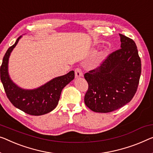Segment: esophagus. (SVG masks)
<instances>
[{"label": "esophagus", "instance_id": "34e87169", "mask_svg": "<svg viewBox=\"0 0 153 153\" xmlns=\"http://www.w3.org/2000/svg\"><path fill=\"white\" fill-rule=\"evenodd\" d=\"M75 76H76V77H79L83 76L82 71V70L79 69V68H76V70H75Z\"/></svg>", "mask_w": 153, "mask_h": 153}]
</instances>
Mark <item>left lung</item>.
I'll use <instances>...</instances> for the list:
<instances>
[{"label": "left lung", "instance_id": "8db88e82", "mask_svg": "<svg viewBox=\"0 0 153 153\" xmlns=\"http://www.w3.org/2000/svg\"><path fill=\"white\" fill-rule=\"evenodd\" d=\"M121 49L106 57L100 66L84 74L88 88L86 106L97 113H109L126 105L137 89L141 59L134 41L120 33Z\"/></svg>", "mask_w": 153, "mask_h": 153}]
</instances>
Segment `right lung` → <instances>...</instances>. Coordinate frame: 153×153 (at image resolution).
I'll return each instance as SVG.
<instances>
[{
    "mask_svg": "<svg viewBox=\"0 0 153 153\" xmlns=\"http://www.w3.org/2000/svg\"><path fill=\"white\" fill-rule=\"evenodd\" d=\"M22 36L7 49L4 54L0 72L7 97L17 108L31 115H42L51 112L58 105L63 88L75 77L74 71L67 74L55 77L44 85L32 90L20 88L11 81L8 74V61L11 52Z\"/></svg>",
    "mask_w": 153,
    "mask_h": 153,
    "instance_id": "right-lung-1",
    "label": "right lung"
}]
</instances>
